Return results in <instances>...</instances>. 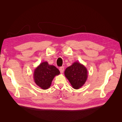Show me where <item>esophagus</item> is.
Returning <instances> with one entry per match:
<instances>
[{"label":"esophagus","mask_w":122,"mask_h":122,"mask_svg":"<svg viewBox=\"0 0 122 122\" xmlns=\"http://www.w3.org/2000/svg\"><path fill=\"white\" fill-rule=\"evenodd\" d=\"M60 71L61 73H62L64 72V67H61L60 68Z\"/></svg>","instance_id":"1"}]
</instances>
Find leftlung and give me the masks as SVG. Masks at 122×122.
I'll use <instances>...</instances> for the list:
<instances>
[{"mask_svg":"<svg viewBox=\"0 0 122 122\" xmlns=\"http://www.w3.org/2000/svg\"><path fill=\"white\" fill-rule=\"evenodd\" d=\"M64 74L72 87L76 90L83 86L88 76L86 68L78 61L73 62L71 66L66 68Z\"/></svg>","mask_w":122,"mask_h":122,"instance_id":"1","label":"left lung"}]
</instances>
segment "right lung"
Returning <instances> with one entry per match:
<instances>
[{
	"mask_svg": "<svg viewBox=\"0 0 122 122\" xmlns=\"http://www.w3.org/2000/svg\"><path fill=\"white\" fill-rule=\"evenodd\" d=\"M60 74V71L54 66L44 61L35 69L34 80L36 84L42 89L47 90L50 87L54 77Z\"/></svg>",
	"mask_w": 122,
	"mask_h": 122,
	"instance_id": "add662e5",
	"label": "right lung"
}]
</instances>
